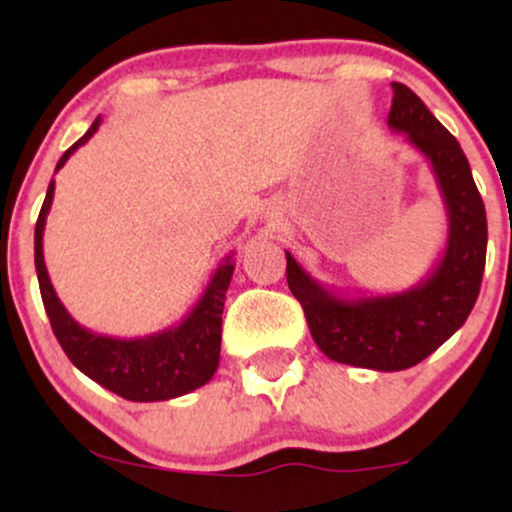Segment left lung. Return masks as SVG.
<instances>
[{
  "label": "left lung",
  "instance_id": "obj_1",
  "mask_svg": "<svg viewBox=\"0 0 512 512\" xmlns=\"http://www.w3.org/2000/svg\"><path fill=\"white\" fill-rule=\"evenodd\" d=\"M392 93L387 125L431 163L448 214V240L436 267L407 291L344 298L286 252V281L322 354L387 373L416 366L464 325L477 303L489 240L484 202L457 139L411 88L392 84Z\"/></svg>",
  "mask_w": 512,
  "mask_h": 512
}]
</instances>
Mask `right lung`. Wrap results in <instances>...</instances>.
Here are the masks:
<instances>
[{
	"mask_svg": "<svg viewBox=\"0 0 512 512\" xmlns=\"http://www.w3.org/2000/svg\"><path fill=\"white\" fill-rule=\"evenodd\" d=\"M101 127V117L93 120L79 142L64 151L55 170H60L69 156ZM55 197V180H50L48 195L35 223V272H38L40 296L45 313L50 317L57 342L81 373L96 380L105 390L129 399V402H163L197 387L207 385L219 368L221 356V315L228 284L233 276V255H228L204 289L195 308L180 320V325L168 330L146 334V337L117 339L108 334H96L81 327L67 313L55 289L43 260V231L48 211Z\"/></svg>",
	"mask_w": 512,
	"mask_h": 512,
	"instance_id": "1",
	"label": "right lung"
}]
</instances>
